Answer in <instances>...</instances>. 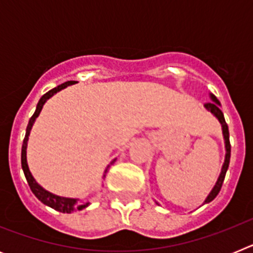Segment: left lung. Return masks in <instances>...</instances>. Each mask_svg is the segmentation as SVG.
I'll list each match as a JSON object with an SVG mask.
<instances>
[{"mask_svg":"<svg viewBox=\"0 0 253 253\" xmlns=\"http://www.w3.org/2000/svg\"><path fill=\"white\" fill-rule=\"evenodd\" d=\"M210 97H211V100H213L214 102H207L204 106L207 107L210 113L214 114V115L218 118L219 122H220V124H222L223 135H224V140H225V151H227V153H225V160H224V163H223L222 172H220V175H219L218 181H216V184H215V186L213 187V190H211L209 195H208V198L205 199L204 204H205V203H210L211 200H214V198H215V196L219 194V191H220V189H222V185H223V181H224L225 173H227L228 166H229V160H231V143H229V130H228V125H227V123H225L224 115H223L222 110H220V107H219V106H220V102L218 101V99H216L214 95H210Z\"/></svg>","mask_w":253,"mask_h":253,"instance_id":"1","label":"left lung"}]
</instances>
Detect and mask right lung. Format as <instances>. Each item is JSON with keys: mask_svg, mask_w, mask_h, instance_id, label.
Listing matches in <instances>:
<instances>
[{"mask_svg": "<svg viewBox=\"0 0 253 253\" xmlns=\"http://www.w3.org/2000/svg\"><path fill=\"white\" fill-rule=\"evenodd\" d=\"M75 84L73 81L64 82V84L54 87L53 90L48 91V92L44 93V95L42 96V99L39 100V102H38V105H37V110H35V113L33 114V116H31L30 120H29V124H28V126H26L25 138H24V142H22V148H21V167H22V171H24V173H25L26 181H28V184H29V186H30L33 194H34V195L37 196V198L39 199L40 202L43 203V204H45V205H48V207L53 208V209L58 210V211H60V213H72V211H76V210H82L84 208H86L87 205H88V203H86V204H80V203H77L78 202L77 199L62 198V196H58V195H54V194L49 193V191H46V190H44L43 187L40 186L37 181L34 180L33 175L30 173V171H29L28 162H26V147H28L29 134H30L31 128H33V124H34L35 119H37L38 115L40 114L42 109H43V105L45 104L46 100H48L49 97H51V96L54 95V93H57L58 91L63 90V88H66L67 86H69V84ZM104 177H105V175H104Z\"/></svg>", "mask_w": 253, "mask_h": 253, "instance_id": "right-lung-1", "label": "right lung"}]
</instances>
